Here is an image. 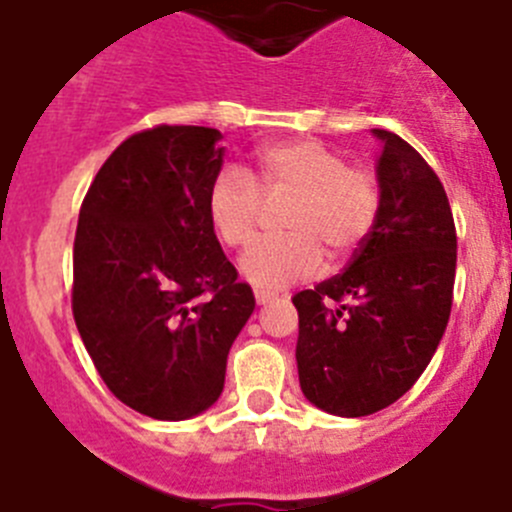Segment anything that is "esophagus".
Listing matches in <instances>:
<instances>
[{
  "instance_id": "esophagus-1",
  "label": "esophagus",
  "mask_w": 512,
  "mask_h": 512,
  "mask_svg": "<svg viewBox=\"0 0 512 512\" xmlns=\"http://www.w3.org/2000/svg\"><path fill=\"white\" fill-rule=\"evenodd\" d=\"M273 298H275V293H270V290H255L257 306H265V303H270Z\"/></svg>"
}]
</instances>
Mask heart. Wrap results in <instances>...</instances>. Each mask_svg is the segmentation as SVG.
Here are the masks:
<instances>
[{
	"label": "heart",
	"mask_w": 512,
	"mask_h": 512,
	"mask_svg": "<svg viewBox=\"0 0 512 512\" xmlns=\"http://www.w3.org/2000/svg\"><path fill=\"white\" fill-rule=\"evenodd\" d=\"M262 196L288 199L283 227L288 234L257 239L242 255V275L252 285L278 290L306 280L331 257H349L377 222L380 183L370 170L347 165L339 150L311 137L270 142L257 153L255 173L224 168L211 181L206 214L227 247L255 237Z\"/></svg>",
	"instance_id": "obj_1"
}]
</instances>
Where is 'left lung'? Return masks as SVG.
Returning <instances> with one entry per match:
<instances>
[{
    "mask_svg": "<svg viewBox=\"0 0 512 512\" xmlns=\"http://www.w3.org/2000/svg\"><path fill=\"white\" fill-rule=\"evenodd\" d=\"M382 140L380 211L347 270L293 296L298 380L316 408L359 418L413 388L449 324L457 229L434 168L405 140Z\"/></svg>",
    "mask_w": 512,
    "mask_h": 512,
    "instance_id": "obj_1",
    "label": "left lung"
}]
</instances>
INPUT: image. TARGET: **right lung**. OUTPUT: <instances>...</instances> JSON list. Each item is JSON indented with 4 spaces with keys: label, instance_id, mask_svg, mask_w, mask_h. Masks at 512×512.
<instances>
[{
    "label": "right lung",
    "instance_id": "1",
    "mask_svg": "<svg viewBox=\"0 0 512 512\" xmlns=\"http://www.w3.org/2000/svg\"><path fill=\"white\" fill-rule=\"evenodd\" d=\"M222 132L158 124L96 173L73 242V319L107 388L158 421L199 416L224 390L227 354L255 296L211 229Z\"/></svg>",
    "mask_w": 512,
    "mask_h": 512
}]
</instances>
